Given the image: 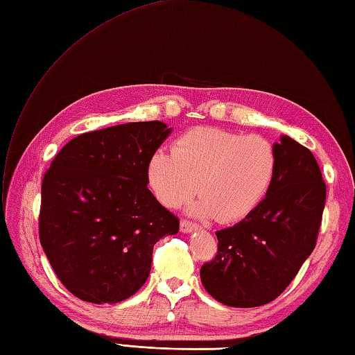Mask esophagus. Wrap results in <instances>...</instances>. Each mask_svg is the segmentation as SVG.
<instances>
[{
	"label": "esophagus",
	"instance_id": "34e87169",
	"mask_svg": "<svg viewBox=\"0 0 355 355\" xmlns=\"http://www.w3.org/2000/svg\"><path fill=\"white\" fill-rule=\"evenodd\" d=\"M196 230H199L198 223L190 222V220H182V222H180V231H182L184 234H190Z\"/></svg>",
	"mask_w": 355,
	"mask_h": 355
}]
</instances>
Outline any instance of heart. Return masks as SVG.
I'll use <instances>...</instances> for the list:
<instances>
[{
    "label": "heart",
    "instance_id": "b5f03b06",
    "mask_svg": "<svg viewBox=\"0 0 355 355\" xmlns=\"http://www.w3.org/2000/svg\"><path fill=\"white\" fill-rule=\"evenodd\" d=\"M278 156L259 135L200 125L185 132L171 153L156 152L147 165L148 185L164 207L178 208L196 190L193 212L222 223L246 218L269 193Z\"/></svg>",
    "mask_w": 355,
    "mask_h": 355
}]
</instances>
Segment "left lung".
<instances>
[{"mask_svg":"<svg viewBox=\"0 0 355 355\" xmlns=\"http://www.w3.org/2000/svg\"><path fill=\"white\" fill-rule=\"evenodd\" d=\"M273 147L278 165L269 193L240 223L216 232L217 255L200 269L203 287L225 305L272 302L316 246L327 199L316 157L290 137Z\"/></svg>","mask_w":355,"mask_h":355,"instance_id":"1","label":"left lung"}]
</instances>
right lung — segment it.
<instances>
[{
	"label": "right lung",
	"instance_id": "obj_1",
	"mask_svg": "<svg viewBox=\"0 0 355 355\" xmlns=\"http://www.w3.org/2000/svg\"><path fill=\"white\" fill-rule=\"evenodd\" d=\"M170 133L161 121L82 133L44 175L39 240L62 284L82 301L135 295L156 241L179 231V218L147 188L148 161Z\"/></svg>",
	"mask_w": 355,
	"mask_h": 355
}]
</instances>
